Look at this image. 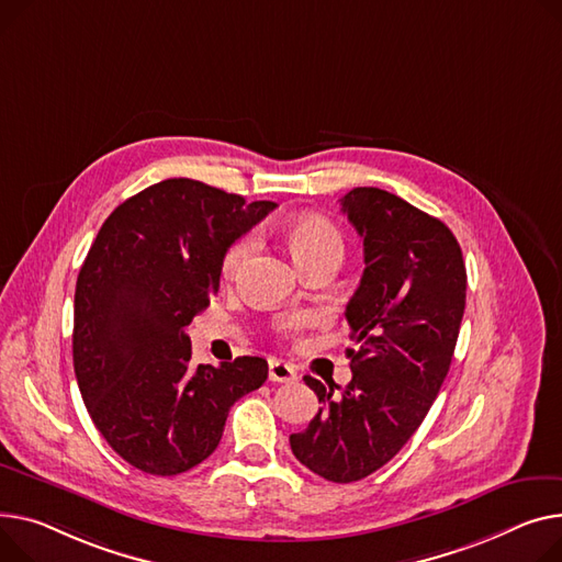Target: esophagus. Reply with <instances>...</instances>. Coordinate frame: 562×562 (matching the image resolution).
<instances>
[{
  "label": "esophagus",
  "instance_id": "esophagus-1",
  "mask_svg": "<svg viewBox=\"0 0 562 562\" xmlns=\"http://www.w3.org/2000/svg\"><path fill=\"white\" fill-rule=\"evenodd\" d=\"M269 380L280 382V384H291L297 380V372L291 363H286L282 359H271L269 361Z\"/></svg>",
  "mask_w": 562,
  "mask_h": 562
}]
</instances>
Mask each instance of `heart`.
I'll list each match as a JSON object with an SVG mask.
<instances>
[{
    "label": "heart",
    "mask_w": 562,
    "mask_h": 562,
    "mask_svg": "<svg viewBox=\"0 0 562 562\" xmlns=\"http://www.w3.org/2000/svg\"><path fill=\"white\" fill-rule=\"evenodd\" d=\"M284 235H286L291 255L295 257L297 265H301V269L314 265V261H318L323 257H339V259L344 257L341 233L334 228V223H329L327 218H323L318 214H305V216H297V218L289 221ZM255 241H257V237L252 233L237 237L228 246L226 255H223V273L235 276L246 265V259L252 255ZM303 325H305V316H301V314L289 316L282 321L284 331H295Z\"/></svg>",
    "instance_id": "1"
}]
</instances>
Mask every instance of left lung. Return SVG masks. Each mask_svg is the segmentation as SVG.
Segmentation results:
<instances>
[{"label": "left lung", "mask_w": 562, "mask_h": 562, "mask_svg": "<svg viewBox=\"0 0 562 562\" xmlns=\"http://www.w3.org/2000/svg\"><path fill=\"white\" fill-rule=\"evenodd\" d=\"M341 210L366 261L346 307L352 380L336 393L305 375L323 406L289 442L318 476L350 483L386 465L423 425L454 357L468 276L452 231L400 196L355 187Z\"/></svg>", "instance_id": "left-lung-1"}]
</instances>
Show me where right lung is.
I'll use <instances>...</instances> for the list:
<instances>
[{
  "instance_id": "1",
  "label": "right lung",
  "mask_w": 562,
  "mask_h": 562,
  "mask_svg": "<svg viewBox=\"0 0 562 562\" xmlns=\"http://www.w3.org/2000/svg\"><path fill=\"white\" fill-rule=\"evenodd\" d=\"M273 207L169 178L103 221L74 293V372L94 427L133 468L192 470L231 406L267 382L261 357L194 370L184 329L216 295L228 246Z\"/></svg>"
}]
</instances>
